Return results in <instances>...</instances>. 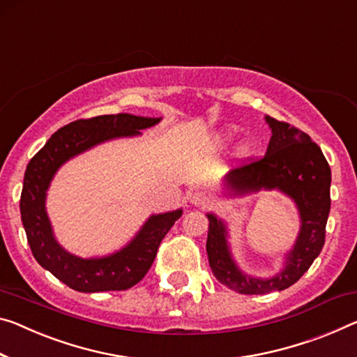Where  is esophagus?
<instances>
[{
  "mask_svg": "<svg viewBox=\"0 0 357 357\" xmlns=\"http://www.w3.org/2000/svg\"><path fill=\"white\" fill-rule=\"evenodd\" d=\"M190 203L194 206H206L211 203V197L206 195L205 192L197 190V192H194V194H190Z\"/></svg>",
  "mask_w": 357,
  "mask_h": 357,
  "instance_id": "esophagus-1",
  "label": "esophagus"
}]
</instances>
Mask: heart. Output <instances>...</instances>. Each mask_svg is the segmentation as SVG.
<instances>
[{"label":"heart","mask_w":357,"mask_h":357,"mask_svg":"<svg viewBox=\"0 0 357 357\" xmlns=\"http://www.w3.org/2000/svg\"><path fill=\"white\" fill-rule=\"evenodd\" d=\"M234 133H235V130L234 128H229L227 132L222 135V139L224 141H229L231 137H234ZM252 149H254L252 139L251 138H245L238 146H236L235 154H236V157H238V158H246V157H250L252 154Z\"/></svg>","instance_id":"obj_1"}]
</instances>
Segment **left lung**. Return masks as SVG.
<instances>
[{"mask_svg": "<svg viewBox=\"0 0 357 357\" xmlns=\"http://www.w3.org/2000/svg\"><path fill=\"white\" fill-rule=\"evenodd\" d=\"M271 128L267 152L257 160L236 167L225 176L230 197L259 190H280L294 200L301 216V230L284 267L271 278H256L241 271L231 257L227 227L216 214L208 213L206 252L209 267L219 282L240 294L282 291L302 278L324 246L331 211V167L316 143L302 130L265 117Z\"/></svg>", "mask_w": 357, "mask_h": 357, "instance_id": "left-lung-1", "label": "left lung"}]
</instances>
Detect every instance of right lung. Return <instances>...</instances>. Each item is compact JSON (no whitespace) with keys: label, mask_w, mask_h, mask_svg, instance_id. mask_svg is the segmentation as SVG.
I'll return each mask as SVG.
<instances>
[{"label":"right lung","mask_w":357,"mask_h":357,"mask_svg":"<svg viewBox=\"0 0 357 357\" xmlns=\"http://www.w3.org/2000/svg\"><path fill=\"white\" fill-rule=\"evenodd\" d=\"M160 122V117L107 114L81 119L61 127L26 165L20 195V214L33 256L71 289L79 292L126 291L144 278L157 250L183 209L152 214L135 238L122 250L103 257L82 259L70 254L55 240L46 213V195L56 169L93 146L114 138L137 137L139 130Z\"/></svg>","instance_id":"obj_1"}]
</instances>
